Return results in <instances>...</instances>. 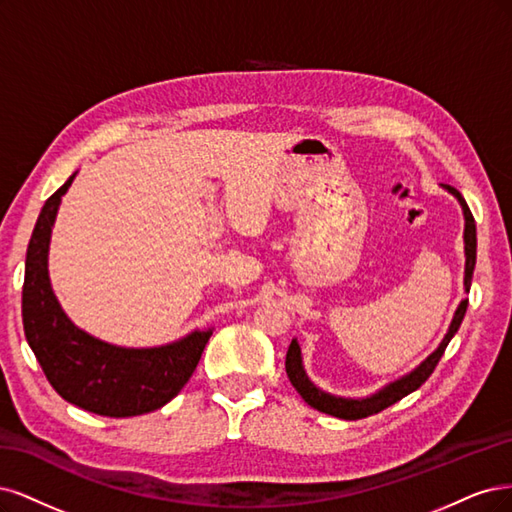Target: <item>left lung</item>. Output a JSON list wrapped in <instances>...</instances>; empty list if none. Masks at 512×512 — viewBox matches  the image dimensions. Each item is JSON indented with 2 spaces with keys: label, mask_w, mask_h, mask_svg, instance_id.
Here are the masks:
<instances>
[{
  "label": "left lung",
  "mask_w": 512,
  "mask_h": 512,
  "mask_svg": "<svg viewBox=\"0 0 512 512\" xmlns=\"http://www.w3.org/2000/svg\"><path fill=\"white\" fill-rule=\"evenodd\" d=\"M447 189L457 197L461 208H464V217H466V232H464V242H466V278H464V285H466V291H470L472 272H474V266H476V223H474L472 212H470L464 197H461V193L457 189H451V187H447ZM466 308H468V298L461 300V304H459V308L455 312V317H453V323L449 327V334L444 336L442 344L438 346V349L430 357L423 361V364L415 372H410L408 376L400 378V381L391 383L383 391H378L376 395H372V398H366V400H344V398H336V395H329V393L317 389L315 385L308 381V376H306V372L302 368V353H300V346H298V342H295V340L291 342L289 351H287V361H285L287 376H289L291 385L295 387V391H298L312 408L325 412V415H332V417L346 419V421H357V419L376 415V412L389 408L391 404L406 398L408 393L419 389L427 381V378L432 376V372L438 366V361L444 355V349H447V344L457 334L461 321H464Z\"/></svg>",
  "instance_id": "obj_1"
}]
</instances>
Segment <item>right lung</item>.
Returning a JSON list of instances; mask_svg holds the SVG:
<instances>
[{"mask_svg":"<svg viewBox=\"0 0 512 512\" xmlns=\"http://www.w3.org/2000/svg\"><path fill=\"white\" fill-rule=\"evenodd\" d=\"M74 174L46 200L25 259V338L63 400L104 417H136L176 398L200 364L212 332H193L159 349H119L80 332L59 308L48 283L46 253L61 195Z\"/></svg>","mask_w":512,"mask_h":512,"instance_id":"right-lung-1","label":"right lung"}]
</instances>
